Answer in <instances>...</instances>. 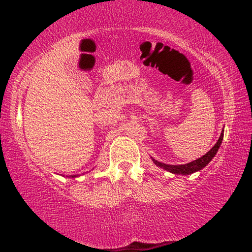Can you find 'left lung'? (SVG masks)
<instances>
[{"instance_id": "8db88e82", "label": "left lung", "mask_w": 252, "mask_h": 252, "mask_svg": "<svg viewBox=\"0 0 252 252\" xmlns=\"http://www.w3.org/2000/svg\"><path fill=\"white\" fill-rule=\"evenodd\" d=\"M223 131L224 130L221 131V134L219 136L218 141H217L215 146L210 149V151H208L206 155L202 156L201 158H199V159H197V160L189 162V163H186V164H177L176 165V164L162 163V162L157 161L151 157L153 163L158 165V167L167 170V171L171 172L173 174H183V176H186V174H192L194 172L200 171V170H202L204 167H206V165H208L209 162L213 159V157H215L217 155V152H218L219 148L221 146V142H222V140H223Z\"/></svg>"}]
</instances>
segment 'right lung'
<instances>
[{
    "instance_id": "obj_1",
    "label": "right lung",
    "mask_w": 252,
    "mask_h": 252,
    "mask_svg": "<svg viewBox=\"0 0 252 252\" xmlns=\"http://www.w3.org/2000/svg\"><path fill=\"white\" fill-rule=\"evenodd\" d=\"M76 177H79L78 174H74V176H70V178H76Z\"/></svg>"
}]
</instances>
